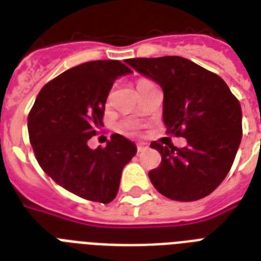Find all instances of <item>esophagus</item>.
Returning a JSON list of instances; mask_svg holds the SVG:
<instances>
[{
    "label": "esophagus",
    "instance_id": "obj_1",
    "mask_svg": "<svg viewBox=\"0 0 261 261\" xmlns=\"http://www.w3.org/2000/svg\"><path fill=\"white\" fill-rule=\"evenodd\" d=\"M147 149H149V145H147V143L141 142L137 145V150H138V153H142V151L147 150Z\"/></svg>",
    "mask_w": 261,
    "mask_h": 261
}]
</instances>
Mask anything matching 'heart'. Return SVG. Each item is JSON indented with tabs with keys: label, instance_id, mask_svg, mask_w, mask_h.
Instances as JSON below:
<instances>
[{
	"label": "heart",
	"instance_id": "obj_1",
	"mask_svg": "<svg viewBox=\"0 0 261 261\" xmlns=\"http://www.w3.org/2000/svg\"><path fill=\"white\" fill-rule=\"evenodd\" d=\"M150 81L149 80H139L138 84H137V87H142V85H145V84H149ZM120 130L122 131H126V133H131V131L135 130V124L134 123L131 122H124L120 124Z\"/></svg>",
	"mask_w": 261,
	"mask_h": 261
}]
</instances>
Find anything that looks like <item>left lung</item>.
Listing matches in <instances>:
<instances>
[{"instance_id": "8db88e82", "label": "left lung", "mask_w": 261, "mask_h": 261, "mask_svg": "<svg viewBox=\"0 0 261 261\" xmlns=\"http://www.w3.org/2000/svg\"><path fill=\"white\" fill-rule=\"evenodd\" d=\"M164 90L167 134L184 147L151 142L161 164L149 172L164 196L194 202L210 195L230 171L243 137L241 106L218 74L181 57L126 59Z\"/></svg>"}]
</instances>
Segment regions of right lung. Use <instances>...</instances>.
<instances>
[{
    "label": "right lung",
    "instance_id": "right-lung-1",
    "mask_svg": "<svg viewBox=\"0 0 261 261\" xmlns=\"http://www.w3.org/2000/svg\"><path fill=\"white\" fill-rule=\"evenodd\" d=\"M131 73L120 61H92L71 67L39 92L28 115L35 157L47 176L71 194L110 203L118 194L122 171L137 153L131 141L114 134L106 147L89 141L102 127L114 81Z\"/></svg>",
    "mask_w": 261,
    "mask_h": 261
}]
</instances>
